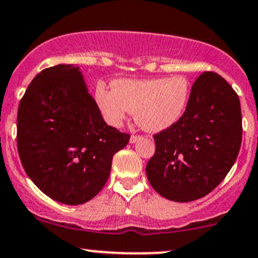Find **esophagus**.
Returning <instances> with one entry per match:
<instances>
[{
	"mask_svg": "<svg viewBox=\"0 0 258 258\" xmlns=\"http://www.w3.org/2000/svg\"><path fill=\"white\" fill-rule=\"evenodd\" d=\"M142 138V136H131V138H130V143H136L138 140H141Z\"/></svg>",
	"mask_w": 258,
	"mask_h": 258,
	"instance_id": "34e87169",
	"label": "esophagus"
}]
</instances>
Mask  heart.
I'll list each match as a JSON object with an SVG mask.
<instances>
[{
  "instance_id": "heart-1",
  "label": "heart",
  "mask_w": 258,
  "mask_h": 258,
  "mask_svg": "<svg viewBox=\"0 0 258 258\" xmlns=\"http://www.w3.org/2000/svg\"><path fill=\"white\" fill-rule=\"evenodd\" d=\"M188 79L183 76L151 79H117L114 89L98 86L95 100L106 122L121 126L136 112L140 126L148 131H163L180 120L187 106Z\"/></svg>"
}]
</instances>
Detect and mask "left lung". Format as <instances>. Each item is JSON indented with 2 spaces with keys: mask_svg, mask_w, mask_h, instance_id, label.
I'll use <instances>...</instances> for the list:
<instances>
[{
  "mask_svg": "<svg viewBox=\"0 0 258 258\" xmlns=\"http://www.w3.org/2000/svg\"><path fill=\"white\" fill-rule=\"evenodd\" d=\"M153 137L155 153L146 168L152 187L174 202L205 197L224 180L239 154V97L218 73L203 72L180 120Z\"/></svg>",
  "mask_w": 258,
  "mask_h": 258,
  "instance_id": "obj_1",
  "label": "left lung"
}]
</instances>
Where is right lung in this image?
Listing matches in <instances>:
<instances>
[{"label": "right lung", "mask_w": 258, "mask_h": 258, "mask_svg": "<svg viewBox=\"0 0 258 258\" xmlns=\"http://www.w3.org/2000/svg\"><path fill=\"white\" fill-rule=\"evenodd\" d=\"M130 135L104 121L79 67L57 64L35 76L18 107L17 146L29 179L46 196L83 205L104 187L112 157Z\"/></svg>", "instance_id": "right-lung-1"}]
</instances>
